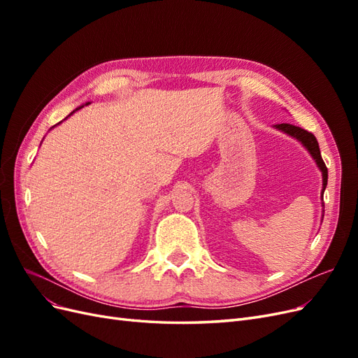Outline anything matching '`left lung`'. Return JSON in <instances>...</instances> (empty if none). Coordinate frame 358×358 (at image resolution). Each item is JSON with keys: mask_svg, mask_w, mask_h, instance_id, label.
<instances>
[{"mask_svg": "<svg viewBox=\"0 0 358 358\" xmlns=\"http://www.w3.org/2000/svg\"><path fill=\"white\" fill-rule=\"evenodd\" d=\"M276 129H280V131L297 138L299 142L305 146L308 149V152L310 154V157L315 159L318 169L321 170L322 173V196H324V189H326L327 187V179H329V171H327V167L326 164H324V161L321 158V152H320V146H318V142L315 136H313L312 133L306 131V129H303L300 127H296V125H291V124H278L275 125ZM324 206V204H322ZM324 216V215H322Z\"/></svg>", "mask_w": 358, "mask_h": 358, "instance_id": "obj_1", "label": "left lung"}]
</instances>
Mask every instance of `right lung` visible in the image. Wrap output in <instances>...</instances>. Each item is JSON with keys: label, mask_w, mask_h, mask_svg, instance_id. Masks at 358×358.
I'll use <instances>...</instances> for the list:
<instances>
[{"label": "right lung", "mask_w": 358, "mask_h": 358, "mask_svg": "<svg viewBox=\"0 0 358 358\" xmlns=\"http://www.w3.org/2000/svg\"><path fill=\"white\" fill-rule=\"evenodd\" d=\"M88 104H90V103H86V104H85V106H88ZM82 107H83V106H80V107H78V109H76V110H79V109H82ZM76 110H73V112H71V113H70V115H69V116H71V115H73V113H74V112H76ZM69 116H67V117H69ZM67 117H66V119H67ZM61 122H62V121H61ZM61 122H59V124H61ZM59 124H57V125H59ZM57 125H53V127H57ZM53 127H52V128H53Z\"/></svg>", "instance_id": "add662e5"}]
</instances>
